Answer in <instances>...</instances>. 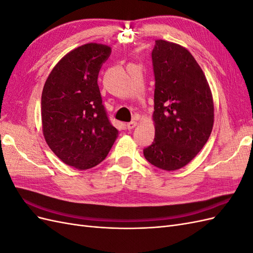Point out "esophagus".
Wrapping results in <instances>:
<instances>
[{
    "instance_id": "34e87169",
    "label": "esophagus",
    "mask_w": 253,
    "mask_h": 253,
    "mask_svg": "<svg viewBox=\"0 0 253 253\" xmlns=\"http://www.w3.org/2000/svg\"><path fill=\"white\" fill-rule=\"evenodd\" d=\"M136 126H137V122L136 121H131V122H128V124L126 125V127H127V129H132Z\"/></svg>"
}]
</instances>
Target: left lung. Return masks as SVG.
I'll use <instances>...</instances> for the list:
<instances>
[{"mask_svg": "<svg viewBox=\"0 0 253 253\" xmlns=\"http://www.w3.org/2000/svg\"><path fill=\"white\" fill-rule=\"evenodd\" d=\"M152 63L155 138L143 155L159 169L178 170L209 139L214 119L211 90L196 60L178 44L155 41Z\"/></svg>", "mask_w": 253, "mask_h": 253, "instance_id": "1", "label": "left lung"}]
</instances>
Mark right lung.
I'll return each mask as SVG.
<instances>
[{"label": "right lung", "mask_w": 253, "mask_h": 253, "mask_svg": "<svg viewBox=\"0 0 253 253\" xmlns=\"http://www.w3.org/2000/svg\"><path fill=\"white\" fill-rule=\"evenodd\" d=\"M110 55L106 45H82L59 61L43 87L45 140L64 164L78 170L100 164L118 135L98 86L99 72Z\"/></svg>", "instance_id": "right-lung-1"}]
</instances>
